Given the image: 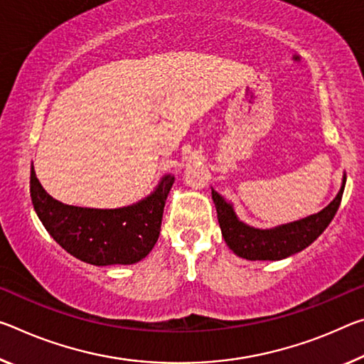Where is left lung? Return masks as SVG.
I'll list each match as a JSON object with an SVG mask.
<instances>
[{"instance_id":"obj_1","label":"left lung","mask_w":364,"mask_h":364,"mask_svg":"<svg viewBox=\"0 0 364 364\" xmlns=\"http://www.w3.org/2000/svg\"><path fill=\"white\" fill-rule=\"evenodd\" d=\"M345 183H347V175H343L342 186L336 199L321 212L274 228H255L241 222L236 215L233 204L225 200L212 189V199L215 204L225 243L236 256L247 261H280V259L296 255L319 238V235L336 217L343 196Z\"/></svg>"}]
</instances>
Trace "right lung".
Returning a JSON list of instances; mask_svg holds the SVG:
<instances>
[{"instance_id":"1","label":"right lung","mask_w":364,"mask_h":364,"mask_svg":"<svg viewBox=\"0 0 364 364\" xmlns=\"http://www.w3.org/2000/svg\"><path fill=\"white\" fill-rule=\"evenodd\" d=\"M173 183L175 176L165 175L139 203L119 209H90L51 198L31 166V198L40 222L63 250L92 265L136 264L152 251Z\"/></svg>"}]
</instances>
